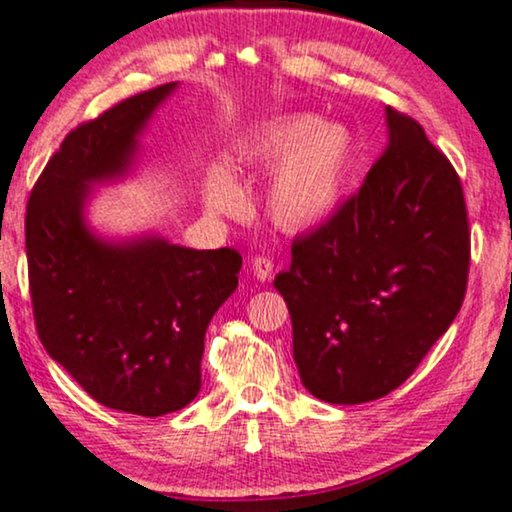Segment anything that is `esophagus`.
<instances>
[{"instance_id": "1", "label": "esophagus", "mask_w": 512, "mask_h": 512, "mask_svg": "<svg viewBox=\"0 0 512 512\" xmlns=\"http://www.w3.org/2000/svg\"><path fill=\"white\" fill-rule=\"evenodd\" d=\"M251 270H254L256 280L266 282L270 278V273H273V261H270L268 256H254L251 258Z\"/></svg>"}]
</instances>
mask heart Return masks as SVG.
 <instances>
[{
	"label": "heart",
	"instance_id": "b5f03b06",
	"mask_svg": "<svg viewBox=\"0 0 512 512\" xmlns=\"http://www.w3.org/2000/svg\"><path fill=\"white\" fill-rule=\"evenodd\" d=\"M357 158L352 131L314 114H287L237 146V165L268 172L263 210L285 232H309L338 213ZM203 201L213 213L239 215L246 198L222 167L203 182Z\"/></svg>",
	"mask_w": 512,
	"mask_h": 512
}]
</instances>
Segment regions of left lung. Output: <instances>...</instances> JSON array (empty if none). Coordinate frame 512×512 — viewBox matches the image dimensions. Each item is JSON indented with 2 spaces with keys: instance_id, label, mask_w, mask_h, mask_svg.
<instances>
[{
  "instance_id": "8db88e82",
  "label": "left lung",
  "mask_w": 512,
  "mask_h": 512,
  "mask_svg": "<svg viewBox=\"0 0 512 512\" xmlns=\"http://www.w3.org/2000/svg\"><path fill=\"white\" fill-rule=\"evenodd\" d=\"M388 146L357 196L294 239L275 278L304 388L330 405L388 395L458 316L470 268L462 186L414 119L386 107Z\"/></svg>"
}]
</instances>
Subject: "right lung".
I'll return each instance as SVG.
<instances>
[{
  "mask_svg": "<svg viewBox=\"0 0 512 512\" xmlns=\"http://www.w3.org/2000/svg\"><path fill=\"white\" fill-rule=\"evenodd\" d=\"M177 88L146 90L71 131L26 213L42 347L90 398L138 417H162L196 398L208 323L242 270L234 249L198 251L155 232L110 237L88 220L95 189L136 172L143 131Z\"/></svg>",
  "mask_w": 512,
  "mask_h": 512,
  "instance_id": "obj_1",
  "label": "right lung"
}]
</instances>
